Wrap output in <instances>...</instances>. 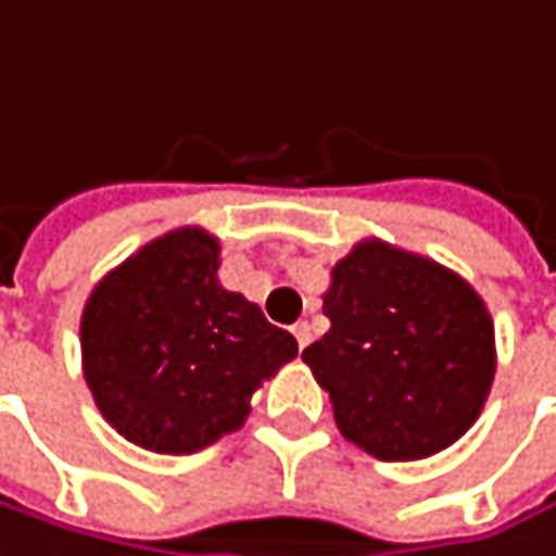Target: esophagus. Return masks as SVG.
Here are the masks:
<instances>
[{
	"label": "esophagus",
	"mask_w": 556,
	"mask_h": 556,
	"mask_svg": "<svg viewBox=\"0 0 556 556\" xmlns=\"http://www.w3.org/2000/svg\"><path fill=\"white\" fill-rule=\"evenodd\" d=\"M292 333H295V340H299V350H305V346H308V340H312V328H308L305 321H299V325L292 328Z\"/></svg>",
	"instance_id": "esophagus-1"
}]
</instances>
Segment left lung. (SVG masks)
Segmentation results:
<instances>
[{"instance_id": "left-lung-1", "label": "left lung", "mask_w": 556, "mask_h": 556, "mask_svg": "<svg viewBox=\"0 0 556 556\" xmlns=\"http://www.w3.org/2000/svg\"><path fill=\"white\" fill-rule=\"evenodd\" d=\"M330 330L302 350L337 429L381 462H417L458 442L496 372L493 321L471 282L379 238L330 270Z\"/></svg>"}]
</instances>
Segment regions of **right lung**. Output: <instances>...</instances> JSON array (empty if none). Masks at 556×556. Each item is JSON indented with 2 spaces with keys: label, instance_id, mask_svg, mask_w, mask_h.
<instances>
[{
  "label": "right lung",
  "instance_id": "1",
  "mask_svg": "<svg viewBox=\"0 0 556 556\" xmlns=\"http://www.w3.org/2000/svg\"><path fill=\"white\" fill-rule=\"evenodd\" d=\"M219 241L175 228L101 279L81 312V369L104 420L139 448L190 455L251 414V394L299 356L216 277Z\"/></svg>",
  "mask_w": 556,
  "mask_h": 556
}]
</instances>
